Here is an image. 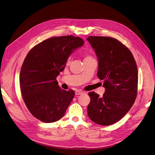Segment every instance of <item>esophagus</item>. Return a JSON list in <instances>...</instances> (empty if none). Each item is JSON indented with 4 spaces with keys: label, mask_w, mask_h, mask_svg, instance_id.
<instances>
[{
    "label": "esophagus",
    "mask_w": 155,
    "mask_h": 155,
    "mask_svg": "<svg viewBox=\"0 0 155 155\" xmlns=\"http://www.w3.org/2000/svg\"><path fill=\"white\" fill-rule=\"evenodd\" d=\"M75 94H76V95H80V94H83V92L81 91H76V92H75Z\"/></svg>",
    "instance_id": "34e87169"
}]
</instances>
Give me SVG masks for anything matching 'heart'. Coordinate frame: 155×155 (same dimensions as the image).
Here are the masks:
<instances>
[{"instance_id": "obj_1", "label": "heart", "mask_w": 155, "mask_h": 155, "mask_svg": "<svg viewBox=\"0 0 155 155\" xmlns=\"http://www.w3.org/2000/svg\"><path fill=\"white\" fill-rule=\"evenodd\" d=\"M92 56H91L90 55H85V58H84V61H86V60H89V59H92ZM70 59L68 58V60H67V63H68L70 62Z\"/></svg>"}]
</instances>
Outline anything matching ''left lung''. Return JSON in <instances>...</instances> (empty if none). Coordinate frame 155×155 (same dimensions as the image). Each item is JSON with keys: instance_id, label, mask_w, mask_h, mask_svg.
I'll list each match as a JSON object with an SVG mask.
<instances>
[{"instance_id": "1", "label": "left lung", "mask_w": 155, "mask_h": 155, "mask_svg": "<svg viewBox=\"0 0 155 155\" xmlns=\"http://www.w3.org/2000/svg\"><path fill=\"white\" fill-rule=\"evenodd\" d=\"M98 59L97 76L104 80L105 91L100 97L90 92L88 116L94 122L110 125L121 120L134 104L137 95L138 68L130 51L119 41L109 37L87 39Z\"/></svg>"}]
</instances>
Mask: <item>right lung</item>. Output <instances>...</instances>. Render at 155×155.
<instances>
[{"instance_id":"right-lung-1","label":"right lung","mask_w":155,"mask_h":155,"mask_svg":"<svg viewBox=\"0 0 155 155\" xmlns=\"http://www.w3.org/2000/svg\"><path fill=\"white\" fill-rule=\"evenodd\" d=\"M84 43L78 37H54L27 54L20 72L21 94L30 113L40 121L52 123L64 116L75 92L61 88L56 78L70 54Z\"/></svg>"}]
</instances>
